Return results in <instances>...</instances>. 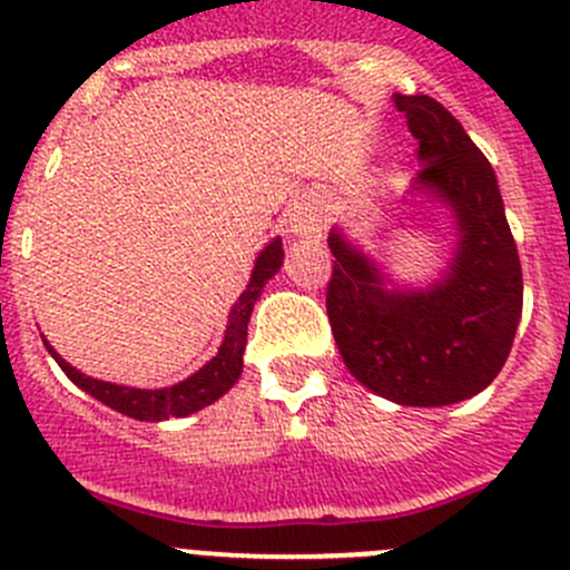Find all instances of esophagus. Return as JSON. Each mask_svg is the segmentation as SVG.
Masks as SVG:
<instances>
[{
    "label": "esophagus",
    "instance_id": "34e87169",
    "mask_svg": "<svg viewBox=\"0 0 570 570\" xmlns=\"http://www.w3.org/2000/svg\"><path fill=\"white\" fill-rule=\"evenodd\" d=\"M286 223H289V230L297 239H314V236L323 230V212H320L317 200L303 197L301 203H295V206L289 208Z\"/></svg>",
    "mask_w": 570,
    "mask_h": 570
}]
</instances>
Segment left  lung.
Segmentation results:
<instances>
[{
    "instance_id": "1",
    "label": "left lung",
    "mask_w": 570,
    "mask_h": 570,
    "mask_svg": "<svg viewBox=\"0 0 570 570\" xmlns=\"http://www.w3.org/2000/svg\"><path fill=\"white\" fill-rule=\"evenodd\" d=\"M417 138L420 189L454 208L460 250L425 292H386L340 234L325 308L358 384L401 406H449L482 392L504 367L523 308V275L493 167L434 97L395 94Z\"/></svg>"
}]
</instances>
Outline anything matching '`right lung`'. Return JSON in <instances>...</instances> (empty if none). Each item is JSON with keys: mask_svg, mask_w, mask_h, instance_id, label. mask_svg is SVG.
Segmentation results:
<instances>
[{"mask_svg": "<svg viewBox=\"0 0 570 570\" xmlns=\"http://www.w3.org/2000/svg\"><path fill=\"white\" fill-rule=\"evenodd\" d=\"M281 264H284V247H281V239H275L262 250L256 269H253L250 275V284H247V289L242 292L234 312H230L228 331H225V342L219 345L217 356H214L206 367H200L195 375H189V379L180 381V384L175 386H164V390H132V386H119L108 384V381L88 379L80 370L66 364L63 358L52 351L49 342L47 347L55 356V362L60 364V370H63L80 390H86L88 395L102 401L105 406L116 409V412L127 414V417L150 420V423L167 417H186V414L214 403L219 395H225V392L236 384V379H239L242 373V353H245L247 320H250L253 303L262 295L264 284L278 273Z\"/></svg>", "mask_w": 570, "mask_h": 570, "instance_id": "add662e5", "label": "right lung"}]
</instances>
